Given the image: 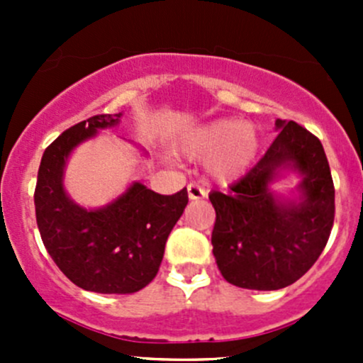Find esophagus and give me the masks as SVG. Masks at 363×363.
Wrapping results in <instances>:
<instances>
[{
	"label": "esophagus",
	"mask_w": 363,
	"mask_h": 363,
	"mask_svg": "<svg viewBox=\"0 0 363 363\" xmlns=\"http://www.w3.org/2000/svg\"><path fill=\"white\" fill-rule=\"evenodd\" d=\"M188 196L191 200H200L207 196V191H205L202 186L196 184V182H191V184H188Z\"/></svg>",
	"instance_id": "34e87169"
}]
</instances>
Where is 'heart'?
I'll return each mask as SVG.
<instances>
[{
    "label": "heart",
    "mask_w": 363,
    "mask_h": 363,
    "mask_svg": "<svg viewBox=\"0 0 363 363\" xmlns=\"http://www.w3.org/2000/svg\"><path fill=\"white\" fill-rule=\"evenodd\" d=\"M189 156H207V170L221 182L235 181L250 168L258 151V137L250 124L218 119L196 128L184 140Z\"/></svg>",
    "instance_id": "obj_1"
}]
</instances>
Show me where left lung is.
I'll use <instances>...</instances> for the list:
<instances>
[{"instance_id": "1", "label": "left lung", "mask_w": 363, "mask_h": 363, "mask_svg": "<svg viewBox=\"0 0 363 363\" xmlns=\"http://www.w3.org/2000/svg\"><path fill=\"white\" fill-rule=\"evenodd\" d=\"M276 124L281 131L262 160L228 191L208 195L218 269L246 290L294 284L320 258L334 226L335 189L320 138L295 121ZM286 166L304 175L300 204L277 203L268 191L277 170Z\"/></svg>"}]
</instances>
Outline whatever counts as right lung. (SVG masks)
<instances>
[{
	"label": "right lung",
	"mask_w": 363,
	"mask_h": 363,
	"mask_svg": "<svg viewBox=\"0 0 363 363\" xmlns=\"http://www.w3.org/2000/svg\"><path fill=\"white\" fill-rule=\"evenodd\" d=\"M121 113H98L60 135L42 156L35 188L36 225L61 272L96 294H133L158 274L164 244L188 203V191L160 195L135 182L98 211L68 199L63 168L75 145L113 126Z\"/></svg>",
	"instance_id": "right-lung-1"
}]
</instances>
